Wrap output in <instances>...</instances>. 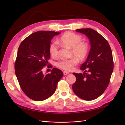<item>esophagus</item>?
<instances>
[{
    "instance_id": "34e87169",
    "label": "esophagus",
    "mask_w": 125,
    "mask_h": 125,
    "mask_svg": "<svg viewBox=\"0 0 125 125\" xmlns=\"http://www.w3.org/2000/svg\"><path fill=\"white\" fill-rule=\"evenodd\" d=\"M69 73V72H68V71H64L63 72V74H64V75H67V74H68Z\"/></svg>"
}]
</instances>
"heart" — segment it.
<instances>
[{
  "mask_svg": "<svg viewBox=\"0 0 125 125\" xmlns=\"http://www.w3.org/2000/svg\"><path fill=\"white\" fill-rule=\"evenodd\" d=\"M82 37L71 32H66L63 34L59 40V43L64 47L71 49V55L74 56L80 60H83L88 52V45L84 42H81ZM58 46L55 42L50 46V52L52 56H56L58 54ZM75 58L61 59L56 63L58 67L70 70L76 64Z\"/></svg>",
  "mask_w": 125,
  "mask_h": 125,
  "instance_id": "1",
  "label": "heart"
}]
</instances>
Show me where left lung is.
I'll return each instance as SVG.
<instances>
[{"label": "left lung", "mask_w": 125, "mask_h": 125, "mask_svg": "<svg viewBox=\"0 0 125 125\" xmlns=\"http://www.w3.org/2000/svg\"><path fill=\"white\" fill-rule=\"evenodd\" d=\"M76 31L89 38L91 49L86 62L81 66L84 73H73L76 80L73 90L81 99L93 100L104 93L109 83L114 70L112 52L107 41L95 30L82 28Z\"/></svg>", "instance_id": "1"}]
</instances>
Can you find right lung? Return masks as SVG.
I'll return each instance as SVG.
<instances>
[{
	"instance_id": "obj_1",
	"label": "right lung",
	"mask_w": 125,
	"mask_h": 125,
	"mask_svg": "<svg viewBox=\"0 0 125 125\" xmlns=\"http://www.w3.org/2000/svg\"><path fill=\"white\" fill-rule=\"evenodd\" d=\"M60 32L39 31L26 37L20 45L15 64V73L23 92L30 99L43 101L53 94L63 76L60 69L53 68L44 74L42 68L50 58L52 39Z\"/></svg>"
}]
</instances>
